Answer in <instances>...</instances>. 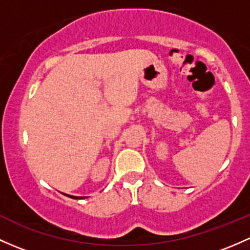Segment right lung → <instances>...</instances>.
Returning a JSON list of instances; mask_svg holds the SVG:
<instances>
[{
  "label": "right lung",
  "instance_id": "right-lung-1",
  "mask_svg": "<svg viewBox=\"0 0 250 250\" xmlns=\"http://www.w3.org/2000/svg\"><path fill=\"white\" fill-rule=\"evenodd\" d=\"M65 195H68V194H65ZM68 197L72 198V199H82V198H84V197H74V195H68Z\"/></svg>",
  "mask_w": 250,
  "mask_h": 250
}]
</instances>
